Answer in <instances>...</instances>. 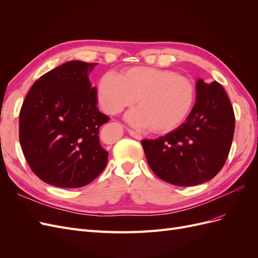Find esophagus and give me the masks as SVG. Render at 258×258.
Returning a JSON list of instances; mask_svg holds the SVG:
<instances>
[{"instance_id": "esophagus-1", "label": "esophagus", "mask_w": 258, "mask_h": 258, "mask_svg": "<svg viewBox=\"0 0 258 258\" xmlns=\"http://www.w3.org/2000/svg\"><path fill=\"white\" fill-rule=\"evenodd\" d=\"M128 132H129V135H130L132 138H135V139H137V140H142V136L138 135L137 132L132 131V130H128Z\"/></svg>"}]
</instances>
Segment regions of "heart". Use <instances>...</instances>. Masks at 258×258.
I'll list each match as a JSON object with an SVG mask.
<instances>
[{
  "instance_id": "heart-1",
  "label": "heart",
  "mask_w": 258,
  "mask_h": 258,
  "mask_svg": "<svg viewBox=\"0 0 258 258\" xmlns=\"http://www.w3.org/2000/svg\"><path fill=\"white\" fill-rule=\"evenodd\" d=\"M196 88L188 77L169 70L134 67L116 76L106 73L97 87V100L102 110L116 115L136 102L138 107L126 114L132 127L143 130L151 127L156 134L177 128L190 113Z\"/></svg>"
}]
</instances>
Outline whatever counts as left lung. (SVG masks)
<instances>
[{
  "instance_id": "1",
  "label": "left lung",
  "mask_w": 258,
  "mask_h": 258,
  "mask_svg": "<svg viewBox=\"0 0 258 258\" xmlns=\"http://www.w3.org/2000/svg\"><path fill=\"white\" fill-rule=\"evenodd\" d=\"M235 132V114L221 84H196V103L185 122L168 135L142 140L148 166L177 186L205 183L220 172Z\"/></svg>"
}]
</instances>
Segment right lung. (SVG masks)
<instances>
[{"label":"right lung","mask_w":258,"mask_h":258,"mask_svg":"<svg viewBox=\"0 0 258 258\" xmlns=\"http://www.w3.org/2000/svg\"><path fill=\"white\" fill-rule=\"evenodd\" d=\"M97 63L68 61L36 81L19 114V141L31 170L43 182L77 188L104 170L108 153L99 129L110 117L98 110L89 81Z\"/></svg>","instance_id":"1"}]
</instances>
